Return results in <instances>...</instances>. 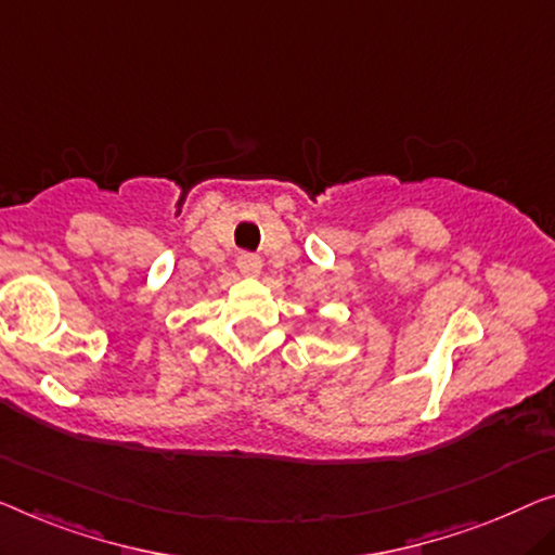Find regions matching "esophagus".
<instances>
[{"mask_svg": "<svg viewBox=\"0 0 555 555\" xmlns=\"http://www.w3.org/2000/svg\"><path fill=\"white\" fill-rule=\"evenodd\" d=\"M236 267H238V271H242L244 276H249V279H256V276H261V259L259 256H254V254H242L238 256V261H236Z\"/></svg>", "mask_w": 555, "mask_h": 555, "instance_id": "1", "label": "esophagus"}]
</instances>
